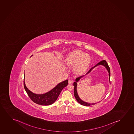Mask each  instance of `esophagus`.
<instances>
[{"label":"esophagus","mask_w":134,"mask_h":134,"mask_svg":"<svg viewBox=\"0 0 134 134\" xmlns=\"http://www.w3.org/2000/svg\"><path fill=\"white\" fill-rule=\"evenodd\" d=\"M69 84H71L73 82V81L72 80H69Z\"/></svg>","instance_id":"1"}]
</instances>
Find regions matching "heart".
Masks as SVG:
<instances>
[{
    "instance_id": "heart-1",
    "label": "heart",
    "mask_w": 134,
    "mask_h": 134,
    "mask_svg": "<svg viewBox=\"0 0 134 134\" xmlns=\"http://www.w3.org/2000/svg\"><path fill=\"white\" fill-rule=\"evenodd\" d=\"M91 62L90 55L80 50L73 51L69 52L64 59L66 65L73 66L76 74H82L88 70Z\"/></svg>"
}]
</instances>
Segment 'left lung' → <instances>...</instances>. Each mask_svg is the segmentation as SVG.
<instances>
[{
	"label": "left lung",
	"mask_w": 134,
	"mask_h": 134,
	"mask_svg": "<svg viewBox=\"0 0 134 134\" xmlns=\"http://www.w3.org/2000/svg\"><path fill=\"white\" fill-rule=\"evenodd\" d=\"M99 65H102L103 66H105V67L106 68L108 72L109 73V81H110V75H111V73H110V67H109L108 64H107V63L106 62V61L105 60H102L100 62H99L98 64H97L96 65L91 68L90 70H89V71L85 75H87V74H89L90 72L93 69V68ZM85 75H84V76H79L78 77L76 78V82H75L73 84V85H74V96L76 98V100H77L78 103H80L81 105H83L84 106H90V105H94L96 103H87V102H85L84 101H82L81 99L80 98L79 96L78 95L77 92V90H76V87H77V82H78L79 81L80 78L84 77Z\"/></svg>",
	"instance_id": "obj_1"
}]
</instances>
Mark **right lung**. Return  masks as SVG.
Instances as JSON below:
<instances>
[{"label":"right lung","instance_id":"right-lung-1","mask_svg":"<svg viewBox=\"0 0 134 134\" xmlns=\"http://www.w3.org/2000/svg\"><path fill=\"white\" fill-rule=\"evenodd\" d=\"M23 83L27 95L34 102L42 105H52L56 100L63 89L68 85V80H66L60 82L50 91L42 94H35L29 90L26 86L24 79Z\"/></svg>","mask_w":134,"mask_h":134}]
</instances>
